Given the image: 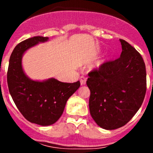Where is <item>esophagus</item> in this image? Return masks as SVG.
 <instances>
[{
    "label": "esophagus",
    "mask_w": 153,
    "mask_h": 153,
    "mask_svg": "<svg viewBox=\"0 0 153 153\" xmlns=\"http://www.w3.org/2000/svg\"><path fill=\"white\" fill-rule=\"evenodd\" d=\"M80 85H85V83H86V78H85V77L83 76H81L80 78Z\"/></svg>",
    "instance_id": "esophagus-1"
}]
</instances>
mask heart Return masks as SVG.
<instances>
[{"instance_id": "heart-1", "label": "heart", "mask_w": 153, "mask_h": 153, "mask_svg": "<svg viewBox=\"0 0 153 153\" xmlns=\"http://www.w3.org/2000/svg\"><path fill=\"white\" fill-rule=\"evenodd\" d=\"M106 62V58H104V59H101V60H100L99 62L97 64V66H99V67L101 66L103 64H104V63Z\"/></svg>"}]
</instances>
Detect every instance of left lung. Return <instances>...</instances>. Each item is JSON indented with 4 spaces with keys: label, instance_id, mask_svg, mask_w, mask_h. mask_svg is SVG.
<instances>
[{
    "label": "left lung",
    "instance_id": "8db88e82",
    "mask_svg": "<svg viewBox=\"0 0 153 153\" xmlns=\"http://www.w3.org/2000/svg\"><path fill=\"white\" fill-rule=\"evenodd\" d=\"M120 57L89 73V109L100 127L118 129L131 120L143 104L146 93V69L140 54L119 39Z\"/></svg>",
    "mask_w": 153,
    "mask_h": 153
}]
</instances>
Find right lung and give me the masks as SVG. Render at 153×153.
Returning a JSON list of instances; mask_svg holds the SVG:
<instances>
[{
	"label": "right lung",
	"instance_id": "obj_1",
	"mask_svg": "<svg viewBox=\"0 0 153 153\" xmlns=\"http://www.w3.org/2000/svg\"><path fill=\"white\" fill-rule=\"evenodd\" d=\"M48 40V37L34 36L16 45L10 57L7 74L10 94L19 111L28 121L43 127L52 125L58 120L67 101L80 85L79 81L68 83L53 78L34 80L24 73L22 67L24 53Z\"/></svg>",
	"mask_w": 153,
	"mask_h": 153
}]
</instances>
